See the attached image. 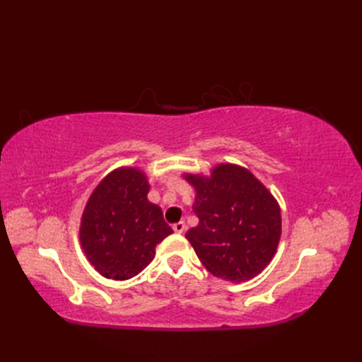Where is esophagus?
<instances>
[{
	"label": "esophagus",
	"instance_id": "34e87169",
	"mask_svg": "<svg viewBox=\"0 0 362 362\" xmlns=\"http://www.w3.org/2000/svg\"><path fill=\"white\" fill-rule=\"evenodd\" d=\"M172 228H173V231L177 233V234H182V233L185 231V228H187V226H185L184 222H178V223H175Z\"/></svg>",
	"mask_w": 362,
	"mask_h": 362
}]
</instances>
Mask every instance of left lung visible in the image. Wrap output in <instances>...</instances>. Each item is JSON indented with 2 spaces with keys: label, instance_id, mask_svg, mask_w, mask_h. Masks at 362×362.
<instances>
[{
  "label": "left lung",
  "instance_id": "left-lung-1",
  "mask_svg": "<svg viewBox=\"0 0 362 362\" xmlns=\"http://www.w3.org/2000/svg\"><path fill=\"white\" fill-rule=\"evenodd\" d=\"M196 192L198 226L185 238L211 275L231 282L255 278L267 267L281 238V208L249 169L221 163L210 175L184 173Z\"/></svg>",
  "mask_w": 362,
  "mask_h": 362
}]
</instances>
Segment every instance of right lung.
<instances>
[{"label": "right lung", "mask_w": 362, "mask_h": 362, "mask_svg": "<svg viewBox=\"0 0 362 362\" xmlns=\"http://www.w3.org/2000/svg\"><path fill=\"white\" fill-rule=\"evenodd\" d=\"M149 182L139 168H117L89 196L80 243L90 264L108 279L125 281L156 257V246L172 234L161 208L148 201Z\"/></svg>", "instance_id": "obj_1"}]
</instances>
